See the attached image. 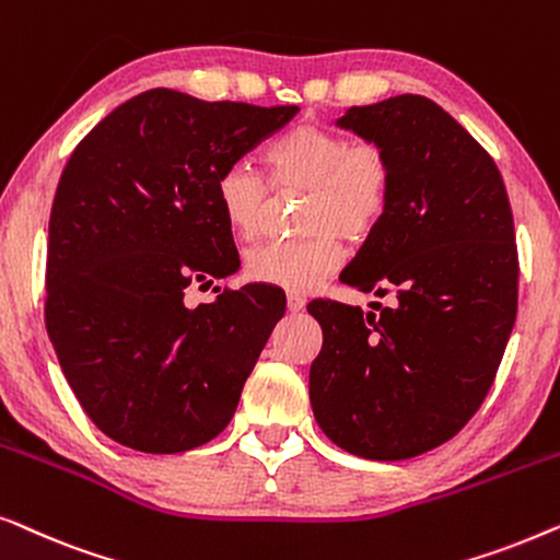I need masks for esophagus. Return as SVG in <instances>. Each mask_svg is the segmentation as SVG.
<instances>
[{
    "mask_svg": "<svg viewBox=\"0 0 560 560\" xmlns=\"http://www.w3.org/2000/svg\"><path fill=\"white\" fill-rule=\"evenodd\" d=\"M303 308H305V298L298 295V293H288V311L301 313Z\"/></svg>",
    "mask_w": 560,
    "mask_h": 560,
    "instance_id": "34e87169",
    "label": "esophagus"
}]
</instances>
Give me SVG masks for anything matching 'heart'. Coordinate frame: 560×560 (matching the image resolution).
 <instances>
[{"instance_id": "obj_1", "label": "heart", "mask_w": 560, "mask_h": 560, "mask_svg": "<svg viewBox=\"0 0 560 560\" xmlns=\"http://www.w3.org/2000/svg\"><path fill=\"white\" fill-rule=\"evenodd\" d=\"M272 188H301L298 226L303 236L267 242L247 252L244 272L262 285L311 290L343 259L341 236L364 242L377 232L393 203L395 173L385 148L343 137L316 125L293 127L265 150ZM217 203L226 226L242 240H255L265 226L270 190L247 163H232L217 178Z\"/></svg>"}]
</instances>
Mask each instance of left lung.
Masks as SVG:
<instances>
[{"instance_id":"8db88e82","label":"left lung","mask_w":560,"mask_h":560,"mask_svg":"<svg viewBox=\"0 0 560 560\" xmlns=\"http://www.w3.org/2000/svg\"><path fill=\"white\" fill-rule=\"evenodd\" d=\"M393 163V203L341 282L385 298L372 311L313 301L320 431L349 454L400 462L462 431L500 370L517 316V244L489 152L431 98L351 106L336 121Z\"/></svg>"}]
</instances>
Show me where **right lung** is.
Returning <instances> with one entry per match:
<instances>
[{"mask_svg":"<svg viewBox=\"0 0 560 560\" xmlns=\"http://www.w3.org/2000/svg\"><path fill=\"white\" fill-rule=\"evenodd\" d=\"M295 114L150 89L106 114L66 163L48 226L45 328L81 408L121 446L180 454L232 420L285 293L183 298L240 267L219 173Z\"/></svg>","mask_w":560,"mask_h":560,"instance_id":"right-lung-1","label":"right lung"}]
</instances>
